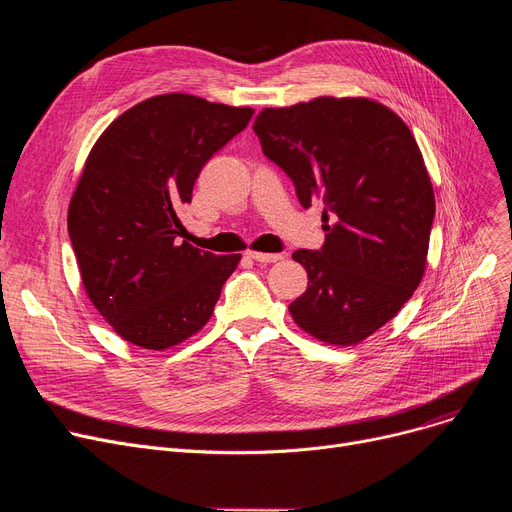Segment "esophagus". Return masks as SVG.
<instances>
[{
  "label": "esophagus",
  "instance_id": "1",
  "mask_svg": "<svg viewBox=\"0 0 512 512\" xmlns=\"http://www.w3.org/2000/svg\"><path fill=\"white\" fill-rule=\"evenodd\" d=\"M249 257H251V259H255V261H259V263H276V261H280L284 255H280V253H259V251H249Z\"/></svg>",
  "mask_w": 512,
  "mask_h": 512
}]
</instances>
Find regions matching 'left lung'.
Masks as SVG:
<instances>
[{
  "instance_id": "obj_1",
  "label": "left lung",
  "mask_w": 512,
  "mask_h": 512,
  "mask_svg": "<svg viewBox=\"0 0 512 512\" xmlns=\"http://www.w3.org/2000/svg\"><path fill=\"white\" fill-rule=\"evenodd\" d=\"M253 130L301 205H326V245L292 253L309 276L288 305L294 324L324 344L355 346L425 274L436 197L413 132L380 101L330 95L265 107Z\"/></svg>"
}]
</instances>
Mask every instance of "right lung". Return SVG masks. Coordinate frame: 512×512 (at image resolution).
Wrapping results in <instances>:
<instances>
[{
    "label": "right lung",
    "instance_id": "add662e5",
    "mask_svg": "<svg viewBox=\"0 0 512 512\" xmlns=\"http://www.w3.org/2000/svg\"><path fill=\"white\" fill-rule=\"evenodd\" d=\"M255 114L188 93L149 97L91 147L68 205L87 297L126 342L166 351L211 319L240 255L188 245L178 207L201 168Z\"/></svg>",
    "mask_w": 512,
    "mask_h": 512
}]
</instances>
